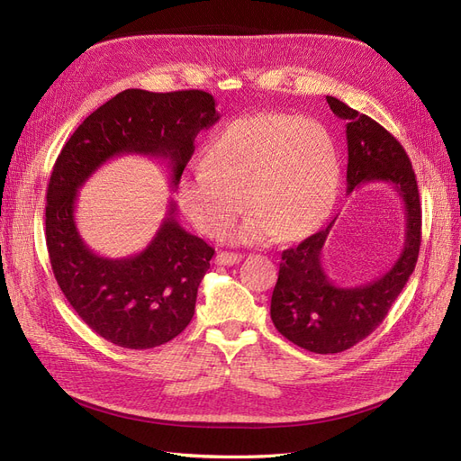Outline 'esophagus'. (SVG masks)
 Wrapping results in <instances>:
<instances>
[{"mask_svg": "<svg viewBox=\"0 0 461 461\" xmlns=\"http://www.w3.org/2000/svg\"><path fill=\"white\" fill-rule=\"evenodd\" d=\"M240 259H242L240 254H232V252H219L215 256L217 265H234V263H239Z\"/></svg>", "mask_w": 461, "mask_h": 461, "instance_id": "esophagus-1", "label": "esophagus"}]
</instances>
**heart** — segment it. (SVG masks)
<instances>
[{
	"label": "heart",
	"instance_id": "1",
	"mask_svg": "<svg viewBox=\"0 0 461 461\" xmlns=\"http://www.w3.org/2000/svg\"><path fill=\"white\" fill-rule=\"evenodd\" d=\"M207 167L178 180V203L192 225L219 236L249 212L232 239L296 240L323 221L340 186V153L323 122L259 113L229 122L205 151Z\"/></svg>",
	"mask_w": 461,
	"mask_h": 461
}]
</instances>
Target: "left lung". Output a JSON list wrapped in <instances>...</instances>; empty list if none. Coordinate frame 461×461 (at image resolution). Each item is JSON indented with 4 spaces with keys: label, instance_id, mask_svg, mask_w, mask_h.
<instances>
[{
    "label": "left lung",
    "instance_id": "obj_1",
    "mask_svg": "<svg viewBox=\"0 0 461 461\" xmlns=\"http://www.w3.org/2000/svg\"><path fill=\"white\" fill-rule=\"evenodd\" d=\"M327 104L346 121L348 194L367 183L393 185L406 209V242L388 273L356 288L334 286L321 263L334 221L285 249L271 296L273 325L285 339L315 354L344 352L383 323L413 273L421 246L420 190L406 149L371 117L332 95H327Z\"/></svg>",
    "mask_w": 461,
    "mask_h": 461
}]
</instances>
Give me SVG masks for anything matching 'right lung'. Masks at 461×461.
<instances>
[{
    "mask_svg": "<svg viewBox=\"0 0 461 461\" xmlns=\"http://www.w3.org/2000/svg\"><path fill=\"white\" fill-rule=\"evenodd\" d=\"M217 119L215 97L209 92L131 88L82 121L53 165L46 246L55 281L78 317L121 348L148 350L188 327L215 249L178 225L171 202L144 252L124 259L97 256L75 225L78 188L97 167L121 153L167 158L173 165V185H178L198 132Z\"/></svg>",
    "mask_w": 461,
    "mask_h": 461,
    "instance_id": "add662e5",
    "label": "right lung"
}]
</instances>
